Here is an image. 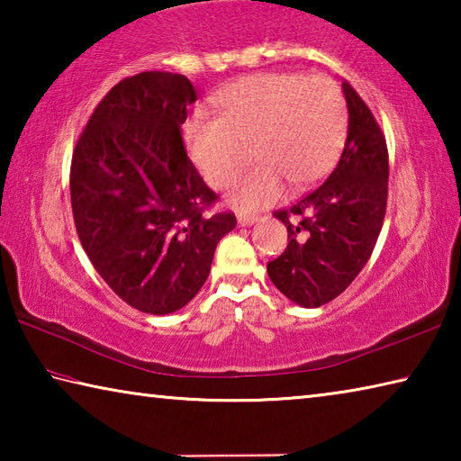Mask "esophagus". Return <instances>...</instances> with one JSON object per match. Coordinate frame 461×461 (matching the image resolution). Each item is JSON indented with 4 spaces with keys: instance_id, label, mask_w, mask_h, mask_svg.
<instances>
[{
    "instance_id": "obj_1",
    "label": "esophagus",
    "mask_w": 461,
    "mask_h": 461,
    "mask_svg": "<svg viewBox=\"0 0 461 461\" xmlns=\"http://www.w3.org/2000/svg\"><path fill=\"white\" fill-rule=\"evenodd\" d=\"M256 221H258V215L238 212V223H240V225H252V223H256Z\"/></svg>"
}]
</instances>
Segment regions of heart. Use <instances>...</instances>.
<instances>
[{
	"label": "heart",
	"mask_w": 461,
	"mask_h": 461,
	"mask_svg": "<svg viewBox=\"0 0 461 461\" xmlns=\"http://www.w3.org/2000/svg\"><path fill=\"white\" fill-rule=\"evenodd\" d=\"M220 118L185 123L191 160L212 186L233 181L248 158H260L230 193L238 207L254 209L331 168L346 140V105L327 77L294 73L249 75L215 95Z\"/></svg>",
	"instance_id": "heart-1"
}]
</instances>
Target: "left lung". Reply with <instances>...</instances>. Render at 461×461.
I'll return each mask as SVG.
<instances>
[{
  "label": "left lung",
  "mask_w": 461,
  "mask_h": 461,
  "mask_svg": "<svg viewBox=\"0 0 461 461\" xmlns=\"http://www.w3.org/2000/svg\"><path fill=\"white\" fill-rule=\"evenodd\" d=\"M348 140L338 167L293 207L280 209L288 244L268 262L286 299L321 307L352 285L372 256L386 213L388 150L378 122L348 81Z\"/></svg>",
  "instance_id": "8db88e82"
}]
</instances>
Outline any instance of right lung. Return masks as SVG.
Here are the masks:
<instances>
[{"label":"right lung","instance_id":"1","mask_svg":"<svg viewBox=\"0 0 461 461\" xmlns=\"http://www.w3.org/2000/svg\"><path fill=\"white\" fill-rule=\"evenodd\" d=\"M197 93L185 75L148 71L99 101L77 140L71 205L81 246L109 288L142 313L183 309L205 285L230 212L185 150L181 126Z\"/></svg>","mask_w":461,"mask_h":461}]
</instances>
